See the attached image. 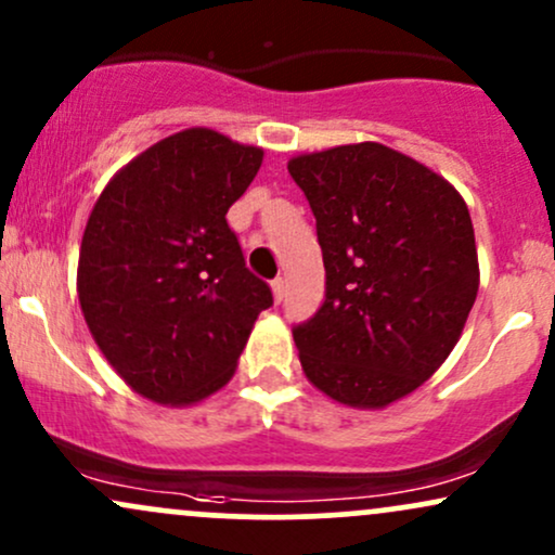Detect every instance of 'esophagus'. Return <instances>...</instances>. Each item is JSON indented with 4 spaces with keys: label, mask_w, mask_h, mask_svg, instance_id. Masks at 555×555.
Segmentation results:
<instances>
[{
    "label": "esophagus",
    "mask_w": 555,
    "mask_h": 555,
    "mask_svg": "<svg viewBox=\"0 0 555 555\" xmlns=\"http://www.w3.org/2000/svg\"><path fill=\"white\" fill-rule=\"evenodd\" d=\"M272 296H275V301H283V296H285V280L283 278L272 280Z\"/></svg>",
    "instance_id": "1"
}]
</instances>
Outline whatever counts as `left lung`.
Masks as SVG:
<instances>
[{"label": "left lung", "mask_w": 555, "mask_h": 555, "mask_svg": "<svg viewBox=\"0 0 555 555\" xmlns=\"http://www.w3.org/2000/svg\"><path fill=\"white\" fill-rule=\"evenodd\" d=\"M317 218L327 293L293 330L306 379L350 408H387L457 345L478 249L465 199L410 155L358 142L291 158Z\"/></svg>", "instance_id": "obj_1"}]
</instances>
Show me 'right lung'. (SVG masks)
Listing matches in <instances>:
<instances>
[{
    "label": "right lung",
    "instance_id": "right-lung-1",
    "mask_svg": "<svg viewBox=\"0 0 555 555\" xmlns=\"http://www.w3.org/2000/svg\"><path fill=\"white\" fill-rule=\"evenodd\" d=\"M262 155L215 129L176 132L108 181L85 225V322L116 374L158 405H192L225 387L272 306L225 220Z\"/></svg>",
    "mask_w": 555,
    "mask_h": 555
}]
</instances>
